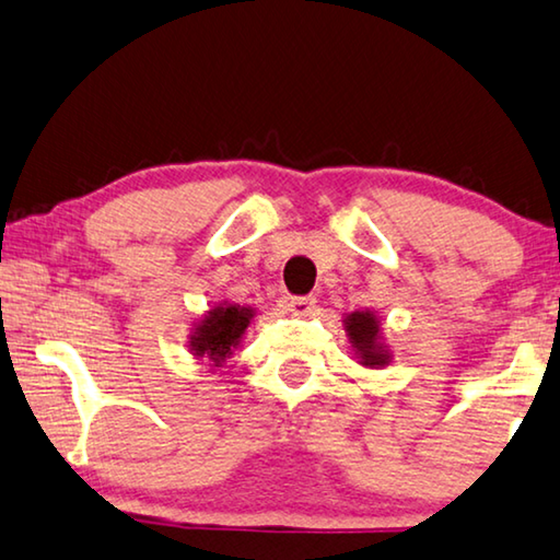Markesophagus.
Returning a JSON list of instances; mask_svg holds the SVG:
<instances>
[{
	"label": "esophagus",
	"instance_id": "34e87169",
	"mask_svg": "<svg viewBox=\"0 0 560 560\" xmlns=\"http://www.w3.org/2000/svg\"><path fill=\"white\" fill-rule=\"evenodd\" d=\"M315 298L307 295V298H290L288 300V313L295 315V317H307L315 313Z\"/></svg>",
	"mask_w": 560,
	"mask_h": 560
}]
</instances>
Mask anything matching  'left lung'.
Returning <instances> with one entry per match:
<instances>
[{
  "label": "left lung",
  "instance_id": "8db88e82",
  "mask_svg": "<svg viewBox=\"0 0 560 560\" xmlns=\"http://www.w3.org/2000/svg\"><path fill=\"white\" fill-rule=\"evenodd\" d=\"M342 323L347 340H350L352 352L362 366H366V370H382V366L392 362V352L382 337L380 317L372 310H357V313L347 315Z\"/></svg>",
  "mask_w": 560,
  "mask_h": 560
}]
</instances>
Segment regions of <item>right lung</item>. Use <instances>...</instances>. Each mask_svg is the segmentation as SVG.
Segmentation results:
<instances>
[{
	"label": "right lung",
	"instance_id": "obj_1",
	"mask_svg": "<svg viewBox=\"0 0 560 560\" xmlns=\"http://www.w3.org/2000/svg\"><path fill=\"white\" fill-rule=\"evenodd\" d=\"M255 310L250 305H235V302H220L200 315L194 323V332L188 337L190 354L210 366H223L225 360L241 347L245 329L250 327Z\"/></svg>",
	"mask_w": 560,
	"mask_h": 560
}]
</instances>
